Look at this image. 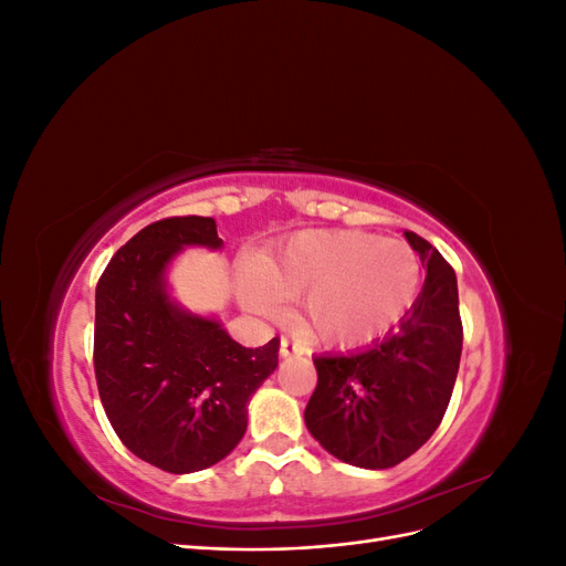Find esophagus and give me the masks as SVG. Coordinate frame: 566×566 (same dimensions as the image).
<instances>
[{
	"mask_svg": "<svg viewBox=\"0 0 566 566\" xmlns=\"http://www.w3.org/2000/svg\"><path fill=\"white\" fill-rule=\"evenodd\" d=\"M297 352H300V347L295 345V342L283 335V337H281V356L287 358V356H293V354H297Z\"/></svg>",
	"mask_w": 566,
	"mask_h": 566,
	"instance_id": "obj_1",
	"label": "esophagus"
}]
</instances>
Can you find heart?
I'll return each mask as SVG.
<instances>
[{
    "label": "heart",
    "mask_w": 566,
    "mask_h": 566,
    "mask_svg": "<svg viewBox=\"0 0 566 566\" xmlns=\"http://www.w3.org/2000/svg\"><path fill=\"white\" fill-rule=\"evenodd\" d=\"M241 283L248 310L273 316L279 300H302V323L328 347H366L413 310L422 283L416 250L361 231H302Z\"/></svg>",
    "instance_id": "obj_1"
}]
</instances>
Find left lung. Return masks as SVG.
<instances>
[{
	"label": "left lung",
	"instance_id": "8db88e82",
	"mask_svg": "<svg viewBox=\"0 0 566 566\" xmlns=\"http://www.w3.org/2000/svg\"><path fill=\"white\" fill-rule=\"evenodd\" d=\"M406 241L427 276L413 310L378 345L316 356L304 422L321 447L356 468L385 470L413 455L447 413L462 352L453 266L413 231Z\"/></svg>",
	"mask_w": 566,
	"mask_h": 566
}]
</instances>
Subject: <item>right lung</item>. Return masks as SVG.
<instances>
[{"mask_svg": "<svg viewBox=\"0 0 566 566\" xmlns=\"http://www.w3.org/2000/svg\"><path fill=\"white\" fill-rule=\"evenodd\" d=\"M184 245L221 248L214 219L167 217L129 238L96 283L94 323L98 397L115 434L172 474L210 468L235 449L281 345L273 337L248 349L169 300L165 269Z\"/></svg>", "mask_w": 566, "mask_h": 566, "instance_id": "obj_1", "label": "right lung"}]
</instances>
